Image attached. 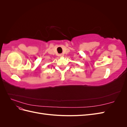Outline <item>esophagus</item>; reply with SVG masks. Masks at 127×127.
<instances>
[{
    "label": "esophagus",
    "instance_id": "obj_1",
    "mask_svg": "<svg viewBox=\"0 0 127 127\" xmlns=\"http://www.w3.org/2000/svg\"><path fill=\"white\" fill-rule=\"evenodd\" d=\"M60 57H64V54H60Z\"/></svg>",
    "mask_w": 127,
    "mask_h": 127
}]
</instances>
